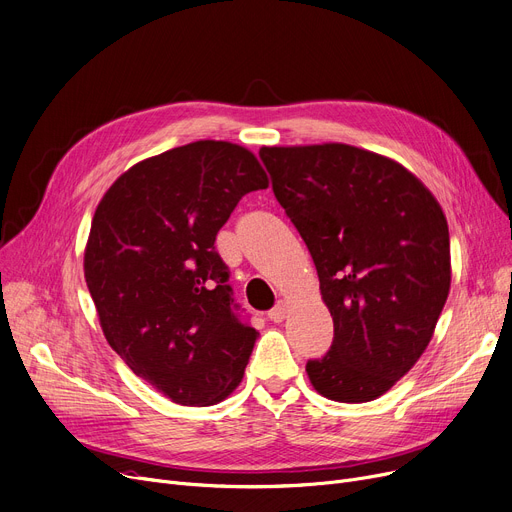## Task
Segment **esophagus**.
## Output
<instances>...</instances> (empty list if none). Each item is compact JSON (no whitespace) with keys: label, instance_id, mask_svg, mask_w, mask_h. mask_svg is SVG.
<instances>
[{"label":"esophagus","instance_id":"obj_1","mask_svg":"<svg viewBox=\"0 0 512 512\" xmlns=\"http://www.w3.org/2000/svg\"><path fill=\"white\" fill-rule=\"evenodd\" d=\"M286 309H288V305H286L284 301H278V303L270 309L268 318H270L272 322H282V320L286 318Z\"/></svg>","mask_w":512,"mask_h":512}]
</instances>
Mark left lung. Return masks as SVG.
<instances>
[{"label":"left lung","instance_id":"obj_1","mask_svg":"<svg viewBox=\"0 0 512 512\" xmlns=\"http://www.w3.org/2000/svg\"><path fill=\"white\" fill-rule=\"evenodd\" d=\"M272 190L305 240L335 322L305 370L335 402H372L427 349L450 293V232L406 167L347 144L263 146Z\"/></svg>","mask_w":512,"mask_h":512}]
</instances>
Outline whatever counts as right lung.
<instances>
[{"instance_id": "1", "label": "right lung", "mask_w": 512, "mask_h": 512, "mask_svg": "<svg viewBox=\"0 0 512 512\" xmlns=\"http://www.w3.org/2000/svg\"><path fill=\"white\" fill-rule=\"evenodd\" d=\"M263 188L251 150L201 140L127 169L94 213L83 270L104 337L175 404L221 402L249 364L257 330L238 318L215 236Z\"/></svg>"}]
</instances>
